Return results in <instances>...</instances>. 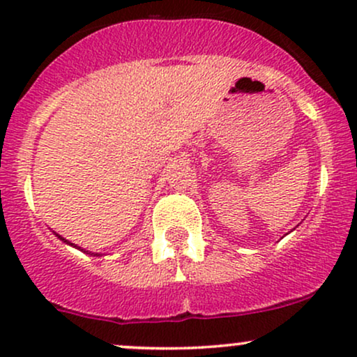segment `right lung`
Instances as JSON below:
<instances>
[{"instance_id": "1", "label": "right lung", "mask_w": 357, "mask_h": 357, "mask_svg": "<svg viewBox=\"0 0 357 357\" xmlns=\"http://www.w3.org/2000/svg\"><path fill=\"white\" fill-rule=\"evenodd\" d=\"M53 233H55V231H53ZM55 235H56V236H59V238H60L61 241H63V243L70 245V247H75V248H79V250H84V248L77 247V245H73V243H70V241H68V240H65V238H63V236H60V235H59V233H55ZM85 253H90V255H93V257H100V255H102V253H92V252H85Z\"/></svg>"}]
</instances>
